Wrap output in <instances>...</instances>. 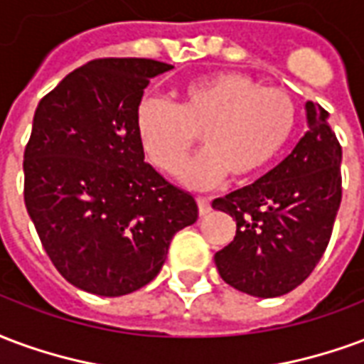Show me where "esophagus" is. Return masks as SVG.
<instances>
[{"mask_svg":"<svg viewBox=\"0 0 364 364\" xmlns=\"http://www.w3.org/2000/svg\"><path fill=\"white\" fill-rule=\"evenodd\" d=\"M198 209H200L201 217H205V215L211 213V203H209L208 198H198Z\"/></svg>","mask_w":364,"mask_h":364,"instance_id":"34e87169","label":"esophagus"}]
</instances>
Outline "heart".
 Here are the masks:
<instances>
[{"mask_svg": "<svg viewBox=\"0 0 364 364\" xmlns=\"http://www.w3.org/2000/svg\"><path fill=\"white\" fill-rule=\"evenodd\" d=\"M296 122L293 100L279 89L259 87L248 75L221 71L190 81L176 106L145 97L135 112V132L145 155L159 171L176 174L198 141L205 149L182 171L196 190L266 171L291 139Z\"/></svg>", "mask_w": 364, "mask_h": 364, "instance_id": "heart-1", "label": "heart"}]
</instances>
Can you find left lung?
Instances as JSON below:
<instances>
[{"label":"left lung","instance_id":"obj_1","mask_svg":"<svg viewBox=\"0 0 364 364\" xmlns=\"http://www.w3.org/2000/svg\"><path fill=\"white\" fill-rule=\"evenodd\" d=\"M309 132L275 168L254 184L213 200L237 219V237L215 254L230 287L272 299L309 277L330 242L341 203V145L330 114L306 102Z\"/></svg>","mask_w":364,"mask_h":364}]
</instances>
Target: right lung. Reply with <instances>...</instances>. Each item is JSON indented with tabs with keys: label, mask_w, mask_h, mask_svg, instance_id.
Wrapping results in <instances>:
<instances>
[{
	"label": "right lung",
	"mask_w": 364,
	"mask_h": 364,
	"mask_svg": "<svg viewBox=\"0 0 364 364\" xmlns=\"http://www.w3.org/2000/svg\"><path fill=\"white\" fill-rule=\"evenodd\" d=\"M171 63H85L38 102L25 149V205L55 269L98 296H122L161 272L172 237L198 219L192 196L145 163L135 112Z\"/></svg>",
	"instance_id": "1"
}]
</instances>
